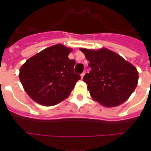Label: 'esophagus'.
<instances>
[{
  "mask_svg": "<svg viewBox=\"0 0 151 151\" xmlns=\"http://www.w3.org/2000/svg\"><path fill=\"white\" fill-rule=\"evenodd\" d=\"M85 73H86L85 72H83V73H82V74H81V78H82V79L83 78V77H84V75H85Z\"/></svg>",
  "mask_w": 151,
  "mask_h": 151,
  "instance_id": "1",
  "label": "esophagus"
}]
</instances>
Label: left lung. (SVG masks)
Returning a JSON list of instances; mask_svg holds the SVG:
<instances>
[{"instance_id":"left-lung-1","label":"left lung","mask_w":151,"mask_h":151,"mask_svg":"<svg viewBox=\"0 0 151 151\" xmlns=\"http://www.w3.org/2000/svg\"><path fill=\"white\" fill-rule=\"evenodd\" d=\"M80 50L91 68L83 78L91 98L107 108L126 101L137 85L138 72L135 66L108 48Z\"/></svg>"}]
</instances>
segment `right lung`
Wrapping results in <instances>:
<instances>
[{
    "label": "right lung",
    "instance_id": "right-lung-1",
    "mask_svg": "<svg viewBox=\"0 0 151 151\" xmlns=\"http://www.w3.org/2000/svg\"><path fill=\"white\" fill-rule=\"evenodd\" d=\"M71 52L72 48L58 43L42 50L21 66L20 82L35 102L52 106L68 98L81 79L73 72L75 60L68 57Z\"/></svg>",
    "mask_w": 151,
    "mask_h": 151
}]
</instances>
